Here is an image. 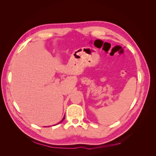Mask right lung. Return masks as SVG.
I'll use <instances>...</instances> for the list:
<instances>
[{"label": "right lung", "mask_w": 156, "mask_h": 156, "mask_svg": "<svg viewBox=\"0 0 156 156\" xmlns=\"http://www.w3.org/2000/svg\"><path fill=\"white\" fill-rule=\"evenodd\" d=\"M64 119H65V115H64V117H63V119H62V120H61V121H60V122H58V124H60V123H61V122H62V121H63V120H64ZM57 124H56V125H57Z\"/></svg>", "instance_id": "add662e5"}]
</instances>
